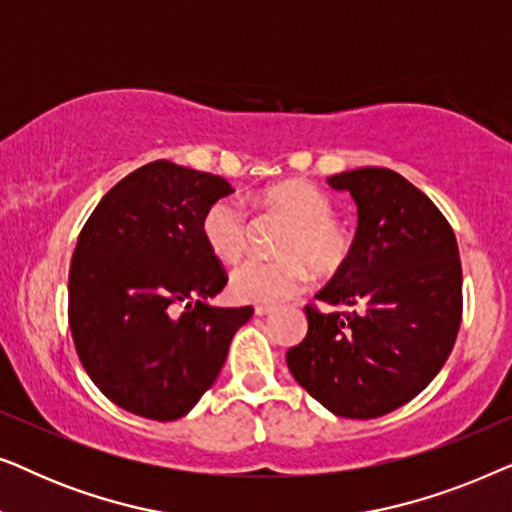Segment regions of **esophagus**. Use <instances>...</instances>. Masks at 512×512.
<instances>
[{
	"label": "esophagus",
	"mask_w": 512,
	"mask_h": 512,
	"mask_svg": "<svg viewBox=\"0 0 512 512\" xmlns=\"http://www.w3.org/2000/svg\"><path fill=\"white\" fill-rule=\"evenodd\" d=\"M254 312H256V317H268V314L275 312V307H272V305H256Z\"/></svg>",
	"instance_id": "obj_1"
}]
</instances>
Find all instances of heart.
Returning <instances> with one entry per match:
<instances>
[{"instance_id":"obj_1","label":"heart","mask_w":512,"mask_h":512,"mask_svg":"<svg viewBox=\"0 0 512 512\" xmlns=\"http://www.w3.org/2000/svg\"><path fill=\"white\" fill-rule=\"evenodd\" d=\"M261 202L291 221L279 251L282 258H249L230 275V291L242 303H284L310 282L312 268L333 275L352 256V235L333 219V205L307 181H282L261 193ZM202 237L221 261L233 263L247 247V216L233 200L221 198L202 216Z\"/></svg>"}]
</instances>
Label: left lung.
Masks as SVG:
<instances>
[{"instance_id": "left-lung-1", "label": "left lung", "mask_w": 512, "mask_h": 512, "mask_svg": "<svg viewBox=\"0 0 512 512\" xmlns=\"http://www.w3.org/2000/svg\"><path fill=\"white\" fill-rule=\"evenodd\" d=\"M356 202L352 256L317 293L349 312L307 305V335L286 352L291 375L338 417L401 408L440 373L461 324V261L440 209L387 167L328 177Z\"/></svg>"}]
</instances>
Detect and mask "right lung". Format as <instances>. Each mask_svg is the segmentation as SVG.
I'll return each instance as SVG.
<instances>
[{
  "label": "right lung",
  "mask_w": 512,
  "mask_h": 512,
  "mask_svg": "<svg viewBox=\"0 0 512 512\" xmlns=\"http://www.w3.org/2000/svg\"><path fill=\"white\" fill-rule=\"evenodd\" d=\"M233 193L170 160L130 172L83 226L69 268L76 354L109 401L139 417H184L221 373L254 307H214L226 270L202 216Z\"/></svg>",
  "instance_id": "right-lung-1"
}]
</instances>
